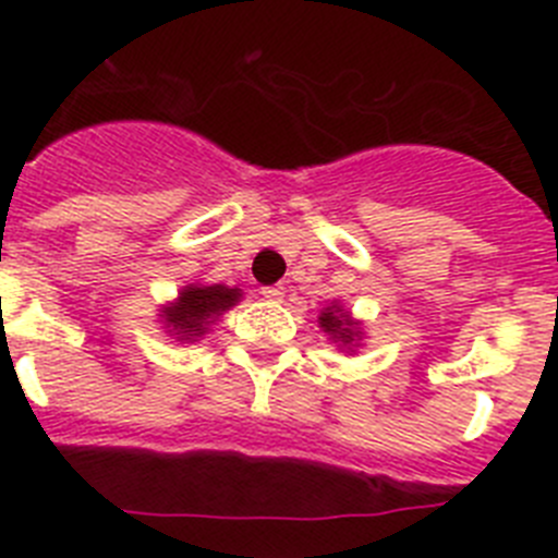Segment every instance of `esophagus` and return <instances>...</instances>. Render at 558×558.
Segmentation results:
<instances>
[{
    "mask_svg": "<svg viewBox=\"0 0 558 558\" xmlns=\"http://www.w3.org/2000/svg\"><path fill=\"white\" fill-rule=\"evenodd\" d=\"M262 296L270 299V302H279L284 296V290L279 284H268V288H262Z\"/></svg>",
    "mask_w": 558,
    "mask_h": 558,
    "instance_id": "1",
    "label": "esophagus"
}]
</instances>
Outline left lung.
<instances>
[{"label":"left lung","mask_w":558,"mask_h":558,"mask_svg":"<svg viewBox=\"0 0 558 558\" xmlns=\"http://www.w3.org/2000/svg\"><path fill=\"white\" fill-rule=\"evenodd\" d=\"M318 327L338 341V344L344 347V350H352V347L361 341V330H359V322H352V316L347 311H341V304L332 302L330 307L318 313Z\"/></svg>","instance_id":"left-lung-1"}]
</instances>
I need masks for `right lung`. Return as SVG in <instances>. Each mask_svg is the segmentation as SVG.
<instances>
[{
    "label": "right lung",
    "instance_id": "right-lung-1",
    "mask_svg": "<svg viewBox=\"0 0 558 558\" xmlns=\"http://www.w3.org/2000/svg\"><path fill=\"white\" fill-rule=\"evenodd\" d=\"M242 299L240 288L226 284H189L180 290L178 302L166 304L160 311L163 325L178 341H197L208 332V325L217 322L226 311Z\"/></svg>",
    "mask_w": 558,
    "mask_h": 558
}]
</instances>
